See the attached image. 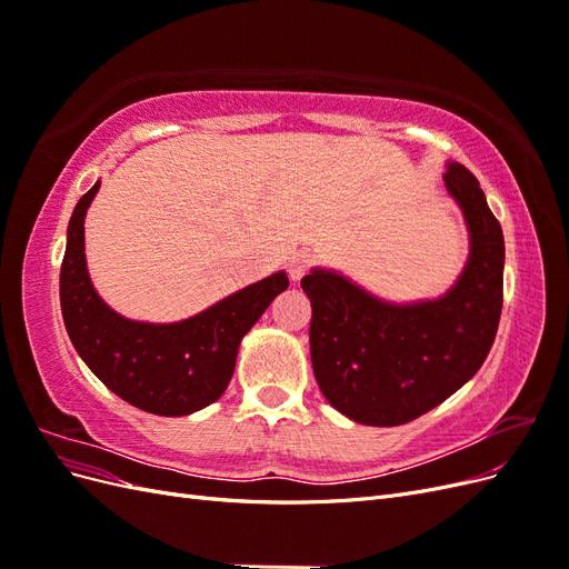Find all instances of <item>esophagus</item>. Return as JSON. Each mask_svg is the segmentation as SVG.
<instances>
[{
    "label": "esophagus",
    "instance_id": "obj_1",
    "mask_svg": "<svg viewBox=\"0 0 569 569\" xmlns=\"http://www.w3.org/2000/svg\"><path fill=\"white\" fill-rule=\"evenodd\" d=\"M311 261H313V258H311V253H308V251H295V253H291V256L287 258L289 278L295 280V282H299V280L303 278V274H306V270L311 268Z\"/></svg>",
    "mask_w": 569,
    "mask_h": 569
}]
</instances>
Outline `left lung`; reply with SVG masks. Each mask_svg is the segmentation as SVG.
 <instances>
[{
    "label": "left lung",
    "instance_id": "obj_1",
    "mask_svg": "<svg viewBox=\"0 0 569 569\" xmlns=\"http://www.w3.org/2000/svg\"><path fill=\"white\" fill-rule=\"evenodd\" d=\"M446 189L460 206L470 256L439 299L393 303L313 268L301 287L311 299V360L322 396L341 416L396 427L425 416L485 363L503 306V230L468 168L446 166Z\"/></svg>",
    "mask_w": 569,
    "mask_h": 569
}]
</instances>
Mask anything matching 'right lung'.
Masks as SVG:
<instances>
[{
    "mask_svg": "<svg viewBox=\"0 0 569 569\" xmlns=\"http://www.w3.org/2000/svg\"><path fill=\"white\" fill-rule=\"evenodd\" d=\"M99 184L80 197L68 222L59 280L66 332L84 366L120 399L153 416H189L228 389L239 341L289 287L287 272H272L180 322L123 318L97 295L84 258V216Z\"/></svg>",
    "mask_w": 569,
    "mask_h": 569,
    "instance_id": "obj_1",
    "label": "right lung"
}]
</instances>
